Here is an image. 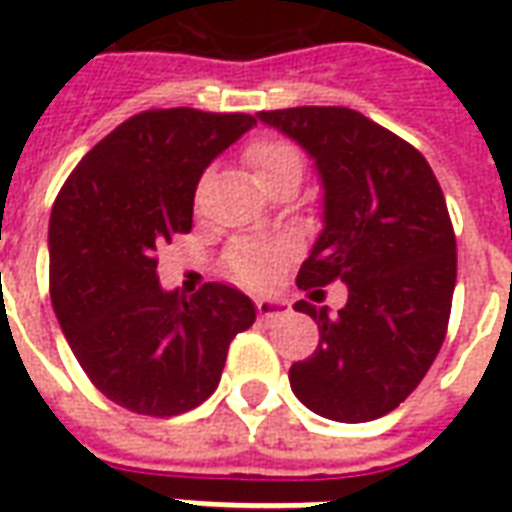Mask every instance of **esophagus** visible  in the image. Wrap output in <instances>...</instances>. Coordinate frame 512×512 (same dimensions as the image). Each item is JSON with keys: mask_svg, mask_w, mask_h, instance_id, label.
Masks as SVG:
<instances>
[{"mask_svg": "<svg viewBox=\"0 0 512 512\" xmlns=\"http://www.w3.org/2000/svg\"><path fill=\"white\" fill-rule=\"evenodd\" d=\"M256 311H259V320L270 322L275 317L289 314V303L286 300H270V297H264V300H256Z\"/></svg>", "mask_w": 512, "mask_h": 512, "instance_id": "34e87169", "label": "esophagus"}]
</instances>
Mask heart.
Segmentation results:
<instances>
[{
	"mask_svg": "<svg viewBox=\"0 0 512 512\" xmlns=\"http://www.w3.org/2000/svg\"><path fill=\"white\" fill-rule=\"evenodd\" d=\"M245 165L262 190L273 187L278 181L300 184L303 170H306L300 148L292 146L289 140H278V137H264V140L250 143L248 151H245ZM278 259H281V248H275V245L242 242V245H234L228 253V270L242 284H262L264 278L273 273Z\"/></svg>",
	"mask_w": 512,
	"mask_h": 512,
	"instance_id": "b5f03b06",
	"label": "heart"
}]
</instances>
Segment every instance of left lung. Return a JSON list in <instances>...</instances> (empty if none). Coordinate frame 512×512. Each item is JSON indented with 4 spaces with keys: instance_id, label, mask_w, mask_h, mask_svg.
I'll use <instances>...</instances> for the list:
<instances>
[{
    "instance_id": "obj_1",
    "label": "left lung",
    "mask_w": 512,
    "mask_h": 512,
    "mask_svg": "<svg viewBox=\"0 0 512 512\" xmlns=\"http://www.w3.org/2000/svg\"><path fill=\"white\" fill-rule=\"evenodd\" d=\"M314 159L322 231L297 273L320 300L333 281L347 303L297 300L320 344L289 369L295 397L333 422H372L411 394L444 344L458 275L455 231L427 159L347 107L256 112Z\"/></svg>"
}]
</instances>
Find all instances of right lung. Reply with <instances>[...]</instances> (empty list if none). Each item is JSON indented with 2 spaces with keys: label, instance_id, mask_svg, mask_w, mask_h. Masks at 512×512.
<instances>
[{
  "label": "right lung",
  "instance_id": "add662e5",
  "mask_svg": "<svg viewBox=\"0 0 512 512\" xmlns=\"http://www.w3.org/2000/svg\"><path fill=\"white\" fill-rule=\"evenodd\" d=\"M253 115L192 107L123 121L68 176L49 220L57 322L96 389L143 416H179L217 389L228 344L256 320L248 295L165 292L157 248L192 228L195 187Z\"/></svg>",
  "mask_w": 512,
  "mask_h": 512
}]
</instances>
